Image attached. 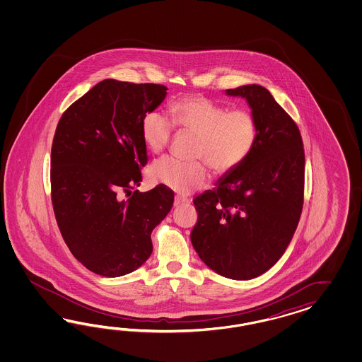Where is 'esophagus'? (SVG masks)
Wrapping results in <instances>:
<instances>
[{
  "instance_id": "34e87169",
  "label": "esophagus",
  "mask_w": 362,
  "mask_h": 362,
  "mask_svg": "<svg viewBox=\"0 0 362 362\" xmlns=\"http://www.w3.org/2000/svg\"><path fill=\"white\" fill-rule=\"evenodd\" d=\"M187 203H189V200L185 197H180V195H177L175 197V207H179V206H183V204H187Z\"/></svg>"
}]
</instances>
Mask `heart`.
Segmentation results:
<instances>
[{
	"mask_svg": "<svg viewBox=\"0 0 362 362\" xmlns=\"http://www.w3.org/2000/svg\"><path fill=\"white\" fill-rule=\"evenodd\" d=\"M170 117L171 119L159 110L143 115L141 132L147 148L160 153L176 126L197 134L192 156L204 160L218 174L230 173L240 165L252 151L257 139V122L250 111H228L202 95L179 99L170 110ZM204 163L180 162L173 156H163L153 162L148 175L153 183L179 194H189L209 182V167Z\"/></svg>",
	"mask_w": 362,
	"mask_h": 362,
	"instance_id": "heart-1",
	"label": "heart"
}]
</instances>
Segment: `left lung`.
<instances>
[{
  "label": "left lung",
  "instance_id": "1",
  "mask_svg": "<svg viewBox=\"0 0 362 362\" xmlns=\"http://www.w3.org/2000/svg\"><path fill=\"white\" fill-rule=\"evenodd\" d=\"M247 100L257 122L252 151L215 188L195 197L191 243L216 274L251 280L277 263L297 228L305 155L296 123L260 85L228 88Z\"/></svg>",
  "mask_w": 362,
  "mask_h": 362
}]
</instances>
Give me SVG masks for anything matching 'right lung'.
<instances>
[{
	"mask_svg": "<svg viewBox=\"0 0 362 362\" xmlns=\"http://www.w3.org/2000/svg\"><path fill=\"white\" fill-rule=\"evenodd\" d=\"M165 95L163 85L105 79L58 122L50 162L55 219L69 250L94 274L138 269L153 252L151 232L174 204L162 185L132 192L148 160L143 115Z\"/></svg>",
	"mask_w": 362,
	"mask_h": 362,
	"instance_id": "1",
	"label": "right lung"
}]
</instances>
